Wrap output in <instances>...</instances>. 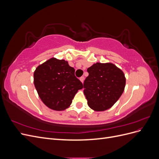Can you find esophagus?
<instances>
[{"label": "esophagus", "mask_w": 159, "mask_h": 159, "mask_svg": "<svg viewBox=\"0 0 159 159\" xmlns=\"http://www.w3.org/2000/svg\"><path fill=\"white\" fill-rule=\"evenodd\" d=\"M80 80L81 81V82L84 83V77H81L80 78Z\"/></svg>", "instance_id": "1"}]
</instances>
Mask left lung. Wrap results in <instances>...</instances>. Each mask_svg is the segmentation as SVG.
I'll use <instances>...</instances> for the list:
<instances>
[{"label":"left lung","mask_w":159,"mask_h":159,"mask_svg":"<svg viewBox=\"0 0 159 159\" xmlns=\"http://www.w3.org/2000/svg\"><path fill=\"white\" fill-rule=\"evenodd\" d=\"M89 75L84 83V93L89 107L95 111L111 107L125 87L123 71L112 63L94 64L88 68Z\"/></svg>","instance_id":"8db88e82"}]
</instances>
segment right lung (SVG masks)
I'll use <instances>...</instances> for the list:
<instances>
[{
    "instance_id": "1",
    "label": "right lung",
    "mask_w": 159,
    "mask_h": 159,
    "mask_svg": "<svg viewBox=\"0 0 159 159\" xmlns=\"http://www.w3.org/2000/svg\"><path fill=\"white\" fill-rule=\"evenodd\" d=\"M34 84L38 95L48 107L64 111L71 105L83 84L75 76L68 62L56 57L38 66L34 72Z\"/></svg>"
}]
</instances>
